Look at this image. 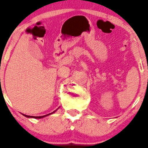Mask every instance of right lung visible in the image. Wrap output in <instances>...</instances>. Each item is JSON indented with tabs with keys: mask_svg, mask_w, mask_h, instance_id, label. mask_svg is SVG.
I'll return each mask as SVG.
<instances>
[{
	"mask_svg": "<svg viewBox=\"0 0 148 148\" xmlns=\"http://www.w3.org/2000/svg\"><path fill=\"white\" fill-rule=\"evenodd\" d=\"M53 113H54V111ZM53 113H51V114H53ZM49 114H47V115H45V116H27V115H24V116H26V117H28V118H35V119H41V118H43V117H45V116H48V115H49Z\"/></svg>",
	"mask_w": 148,
	"mask_h": 148,
	"instance_id": "obj_1",
	"label": "right lung"
}]
</instances>
